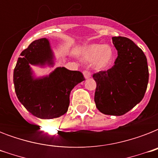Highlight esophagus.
<instances>
[{"mask_svg":"<svg viewBox=\"0 0 158 158\" xmlns=\"http://www.w3.org/2000/svg\"><path fill=\"white\" fill-rule=\"evenodd\" d=\"M83 74H84V78L85 79H89L90 77H91V73L89 71V70H84V72H83Z\"/></svg>","mask_w":158,"mask_h":158,"instance_id":"obj_1","label":"esophagus"}]
</instances>
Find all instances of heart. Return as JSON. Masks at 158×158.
Here are the masks:
<instances>
[{
    "instance_id": "heart-1",
    "label": "heart",
    "mask_w": 158,
    "mask_h": 158,
    "mask_svg": "<svg viewBox=\"0 0 158 158\" xmlns=\"http://www.w3.org/2000/svg\"><path fill=\"white\" fill-rule=\"evenodd\" d=\"M113 52L110 46L90 44L83 49V58L85 61L93 62L95 69L101 70L107 68L112 60Z\"/></svg>"
}]
</instances>
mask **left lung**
<instances>
[{
    "instance_id": "1",
    "label": "left lung",
    "mask_w": 158,
    "mask_h": 158,
    "mask_svg": "<svg viewBox=\"0 0 158 158\" xmlns=\"http://www.w3.org/2000/svg\"><path fill=\"white\" fill-rule=\"evenodd\" d=\"M112 42L118 56L110 69L93 75L94 102L105 115H122L142 101L149 74L146 56L132 40L113 37Z\"/></svg>"
}]
</instances>
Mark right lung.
Here are the masks:
<instances>
[{
  "mask_svg": "<svg viewBox=\"0 0 158 158\" xmlns=\"http://www.w3.org/2000/svg\"><path fill=\"white\" fill-rule=\"evenodd\" d=\"M20 56L14 69V85L19 101L31 114L41 119H53L66 113L70 92L84 81L83 74L58 67L48 76L35 79L30 64L52 66L54 64L47 38L33 41Z\"/></svg>",
  "mask_w": 158,
  "mask_h": 158,
  "instance_id": "right-lung-1",
  "label": "right lung"
}]
</instances>
